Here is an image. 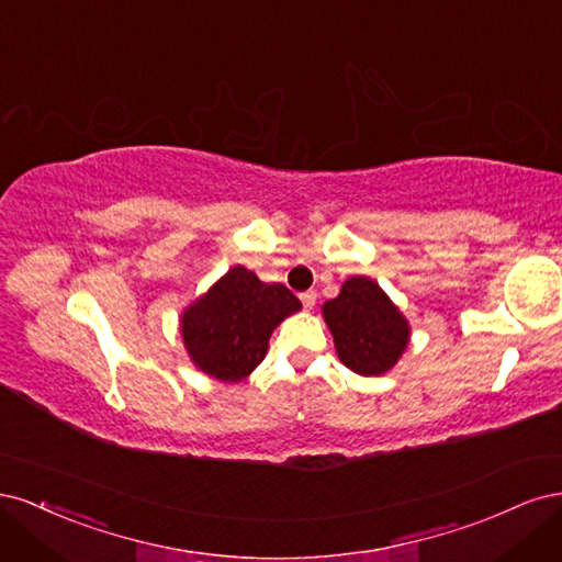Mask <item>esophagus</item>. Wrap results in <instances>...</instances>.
I'll return each instance as SVG.
<instances>
[{
  "mask_svg": "<svg viewBox=\"0 0 562 562\" xmlns=\"http://www.w3.org/2000/svg\"><path fill=\"white\" fill-rule=\"evenodd\" d=\"M316 291H304L302 295H300V300H302V304H304V307H307V310H312L314 307V304H316Z\"/></svg>",
  "mask_w": 562,
  "mask_h": 562,
  "instance_id": "1",
  "label": "esophagus"
}]
</instances>
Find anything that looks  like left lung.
Instances as JSON below:
<instances>
[{
    "mask_svg": "<svg viewBox=\"0 0 562 562\" xmlns=\"http://www.w3.org/2000/svg\"><path fill=\"white\" fill-rule=\"evenodd\" d=\"M323 318L333 333L339 361L366 378L394 368L411 339L405 316L366 277L347 279L339 295L323 304Z\"/></svg>",
    "mask_w": 562,
    "mask_h": 562,
    "instance_id": "obj_1",
    "label": "left lung"
}]
</instances>
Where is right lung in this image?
Instances as JSON below:
<instances>
[{
  "instance_id": "1",
  "label": "right lung",
  "mask_w": 562,
  "mask_h": 562,
  "mask_svg": "<svg viewBox=\"0 0 562 562\" xmlns=\"http://www.w3.org/2000/svg\"><path fill=\"white\" fill-rule=\"evenodd\" d=\"M302 307L281 283H262L236 265L182 312L180 333L199 370L220 382H241L267 353L279 323Z\"/></svg>"
}]
</instances>
